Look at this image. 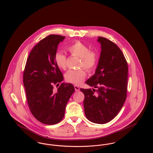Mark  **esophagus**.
Returning a JSON list of instances; mask_svg holds the SVG:
<instances>
[{"instance_id":"obj_1","label":"esophagus","mask_w":153,"mask_h":153,"mask_svg":"<svg viewBox=\"0 0 153 153\" xmlns=\"http://www.w3.org/2000/svg\"><path fill=\"white\" fill-rule=\"evenodd\" d=\"M74 89H75L76 91H79L80 90V87H79V86H77V85H74Z\"/></svg>"}]
</instances>
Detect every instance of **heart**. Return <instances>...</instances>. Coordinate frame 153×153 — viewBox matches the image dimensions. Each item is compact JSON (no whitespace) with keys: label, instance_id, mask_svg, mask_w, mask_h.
I'll return each mask as SVG.
<instances>
[{"label":"heart","instance_id":"1","mask_svg":"<svg viewBox=\"0 0 153 153\" xmlns=\"http://www.w3.org/2000/svg\"><path fill=\"white\" fill-rule=\"evenodd\" d=\"M66 49L72 55L80 58L81 61L79 64L80 68H84L88 72L92 71L95 68L98 55L95 51L90 50L88 45L77 41L69 45ZM54 61L59 68H66L67 57L65 54L59 51L56 52L54 55ZM85 76L86 73L82 69L69 70L65 74V79L69 82L78 85L83 81Z\"/></svg>","mask_w":153,"mask_h":153}]
</instances>
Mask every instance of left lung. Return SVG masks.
Wrapping results in <instances>:
<instances>
[{
    "label": "left lung",
    "mask_w": 153,
    "mask_h": 153,
    "mask_svg": "<svg viewBox=\"0 0 153 153\" xmlns=\"http://www.w3.org/2000/svg\"><path fill=\"white\" fill-rule=\"evenodd\" d=\"M101 52L95 73L85 82L97 90H80L85 96L84 113L94 123L103 124L112 120L126 98L128 64L121 50L108 39L98 37Z\"/></svg>",
    "instance_id": "left-lung-1"
}]
</instances>
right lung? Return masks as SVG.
Segmentation results:
<instances>
[{"instance_id":"1","label":"right lung","mask_w":153,"mask_h":153,"mask_svg":"<svg viewBox=\"0 0 153 153\" xmlns=\"http://www.w3.org/2000/svg\"><path fill=\"white\" fill-rule=\"evenodd\" d=\"M65 36L50 35L40 40L28 56L23 76L27 103L38 121L47 125L59 123L66 104L74 92L72 84L62 83L56 92L54 85L63 81L62 72L54 61L58 45Z\"/></svg>"}]
</instances>
